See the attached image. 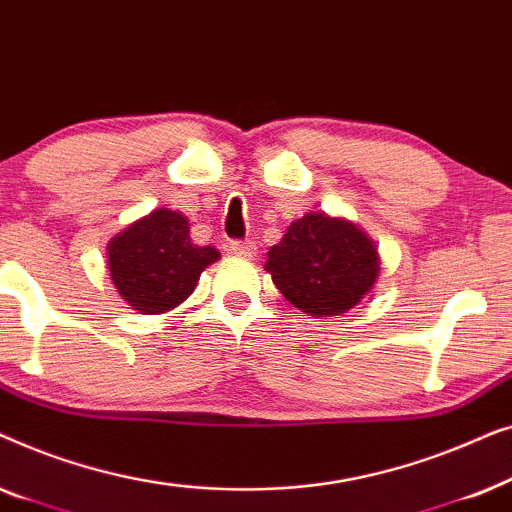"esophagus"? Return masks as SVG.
<instances>
[{
    "label": "esophagus",
    "instance_id": "esophagus-1",
    "mask_svg": "<svg viewBox=\"0 0 512 512\" xmlns=\"http://www.w3.org/2000/svg\"><path fill=\"white\" fill-rule=\"evenodd\" d=\"M256 251H258L256 244L249 242V240H235V242H230V254H235V256L254 258Z\"/></svg>",
    "mask_w": 512,
    "mask_h": 512
}]
</instances>
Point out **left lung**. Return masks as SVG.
<instances>
[{
	"label": "left lung",
	"instance_id": "1",
	"mask_svg": "<svg viewBox=\"0 0 512 512\" xmlns=\"http://www.w3.org/2000/svg\"><path fill=\"white\" fill-rule=\"evenodd\" d=\"M265 270L293 307L314 319L338 317L373 291L380 254L354 221L307 212L270 247Z\"/></svg>",
	"mask_w": 512,
	"mask_h": 512
}]
</instances>
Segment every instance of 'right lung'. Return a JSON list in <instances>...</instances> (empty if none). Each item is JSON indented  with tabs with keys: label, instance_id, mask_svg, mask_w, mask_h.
<instances>
[{
	"label": "right lung",
	"instance_id": "1",
	"mask_svg": "<svg viewBox=\"0 0 512 512\" xmlns=\"http://www.w3.org/2000/svg\"><path fill=\"white\" fill-rule=\"evenodd\" d=\"M219 258V249L193 244L186 216L167 207L132 221L107 244L111 282L139 314L174 310Z\"/></svg>",
	"mask_w": 512,
	"mask_h": 512
}]
</instances>
